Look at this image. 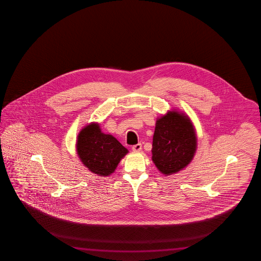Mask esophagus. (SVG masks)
<instances>
[{"label": "esophagus", "mask_w": 261, "mask_h": 261, "mask_svg": "<svg viewBox=\"0 0 261 261\" xmlns=\"http://www.w3.org/2000/svg\"><path fill=\"white\" fill-rule=\"evenodd\" d=\"M142 144L141 143H138V144H135V145L133 146V151H140V150H142Z\"/></svg>", "instance_id": "34e87169"}]
</instances>
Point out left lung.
Segmentation results:
<instances>
[{
  "label": "left lung",
  "mask_w": 261,
  "mask_h": 261,
  "mask_svg": "<svg viewBox=\"0 0 261 261\" xmlns=\"http://www.w3.org/2000/svg\"><path fill=\"white\" fill-rule=\"evenodd\" d=\"M196 149L195 129L188 117L172 111L157 120L152 141V161L165 175L190 163Z\"/></svg>",
  "instance_id": "8db88e82"
}]
</instances>
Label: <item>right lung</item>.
Instances as JSON below:
<instances>
[{
	"label": "right lung",
	"instance_id": "right-lung-1",
	"mask_svg": "<svg viewBox=\"0 0 261 261\" xmlns=\"http://www.w3.org/2000/svg\"><path fill=\"white\" fill-rule=\"evenodd\" d=\"M76 150L81 162L89 171L100 176L114 172L128 150L116 138L101 133L98 124L85 127L77 137Z\"/></svg>",
	"mask_w": 261,
	"mask_h": 261
}]
</instances>
